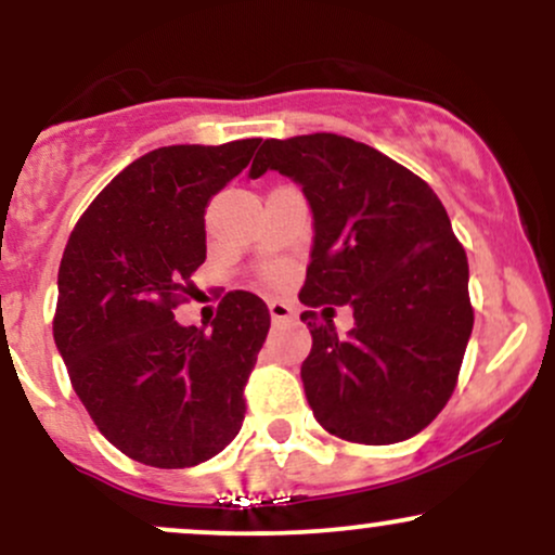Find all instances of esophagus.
<instances>
[{
    "mask_svg": "<svg viewBox=\"0 0 555 555\" xmlns=\"http://www.w3.org/2000/svg\"><path fill=\"white\" fill-rule=\"evenodd\" d=\"M269 313H271L273 323H284V321H289L292 315H295V310H292L286 302H282V299H271Z\"/></svg>",
    "mask_w": 555,
    "mask_h": 555,
    "instance_id": "obj_1",
    "label": "esophagus"
}]
</instances>
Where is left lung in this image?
Instances as JSON below:
<instances>
[{
    "label": "left lung",
    "mask_w": 555,
    "mask_h": 555,
    "mask_svg": "<svg viewBox=\"0 0 555 555\" xmlns=\"http://www.w3.org/2000/svg\"><path fill=\"white\" fill-rule=\"evenodd\" d=\"M269 169L295 180L313 211L299 292L313 349L299 375L315 420L352 443L417 436L454 393L475 321L467 253L443 203L393 158L334 132L266 140L250 180ZM334 304L353 308L347 337L325 313Z\"/></svg>",
    "instance_id": "obj_1"
}]
</instances>
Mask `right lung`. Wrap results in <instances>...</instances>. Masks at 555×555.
Masks as SVG:
<instances>
[{
    "label": "right lung",
    "instance_id": "add662e5",
    "mask_svg": "<svg viewBox=\"0 0 555 555\" xmlns=\"http://www.w3.org/2000/svg\"><path fill=\"white\" fill-rule=\"evenodd\" d=\"M260 138L164 145L95 195L60 263L54 341L82 406L130 460L182 469L232 443L269 308L229 292L211 328L180 326L206 260V206L250 164Z\"/></svg>",
    "mask_w": 555,
    "mask_h": 555
}]
</instances>
